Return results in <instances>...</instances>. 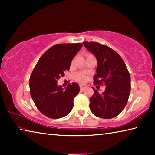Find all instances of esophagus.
<instances>
[{
	"label": "esophagus",
	"instance_id": "1",
	"mask_svg": "<svg viewBox=\"0 0 155 155\" xmlns=\"http://www.w3.org/2000/svg\"><path fill=\"white\" fill-rule=\"evenodd\" d=\"M86 87H87V85H85V84H81V85H80V89H81V90H82V91L85 90Z\"/></svg>",
	"mask_w": 155,
	"mask_h": 155
}]
</instances>
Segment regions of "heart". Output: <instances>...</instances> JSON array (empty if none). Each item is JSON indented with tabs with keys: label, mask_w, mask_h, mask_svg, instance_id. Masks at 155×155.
Segmentation results:
<instances>
[{
	"label": "heart",
	"mask_w": 155,
	"mask_h": 155,
	"mask_svg": "<svg viewBox=\"0 0 155 155\" xmlns=\"http://www.w3.org/2000/svg\"><path fill=\"white\" fill-rule=\"evenodd\" d=\"M88 56H90V54H89ZM85 79H86V78H85V76H83V74H79V75H78V80H79V81H85Z\"/></svg>",
	"instance_id": "b5f03b06"
}]
</instances>
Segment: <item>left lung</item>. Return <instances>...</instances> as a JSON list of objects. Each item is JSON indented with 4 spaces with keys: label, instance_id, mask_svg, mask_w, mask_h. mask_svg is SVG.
Wrapping results in <instances>:
<instances>
[{
    "label": "left lung",
    "instance_id": "1",
    "mask_svg": "<svg viewBox=\"0 0 155 155\" xmlns=\"http://www.w3.org/2000/svg\"><path fill=\"white\" fill-rule=\"evenodd\" d=\"M83 45L97 59L94 83L103 84L105 90L99 94L93 88L90 108L94 115L104 119L116 117L127 104L130 92V77L123 59L109 47L97 42L84 41Z\"/></svg>",
    "mask_w": 155,
    "mask_h": 155
}]
</instances>
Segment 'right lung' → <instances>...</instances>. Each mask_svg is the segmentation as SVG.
Wrapping results in <instances>:
<instances>
[{"label":"right lung","mask_w":155,"mask_h":155,"mask_svg":"<svg viewBox=\"0 0 155 155\" xmlns=\"http://www.w3.org/2000/svg\"><path fill=\"white\" fill-rule=\"evenodd\" d=\"M82 46L81 43L54 45L44 52L34 68L29 80L31 96L37 108L46 117L61 118L72 111L79 85L72 83L64 90L57 85V80L69 70Z\"/></svg>","instance_id":"1"}]
</instances>
